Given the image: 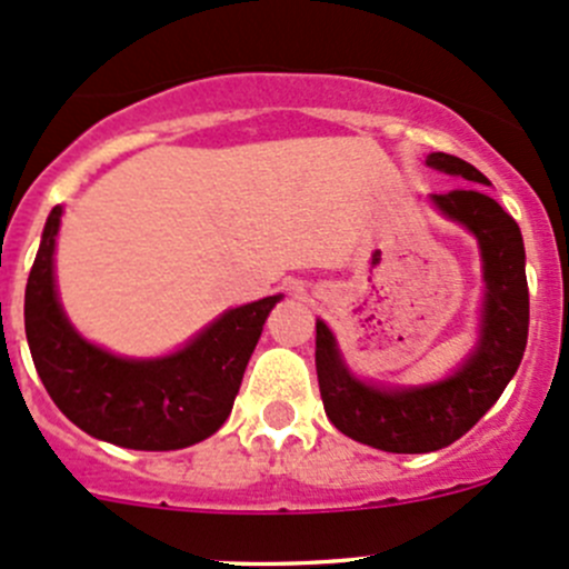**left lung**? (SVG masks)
I'll use <instances>...</instances> for the list:
<instances>
[{
	"mask_svg": "<svg viewBox=\"0 0 569 569\" xmlns=\"http://www.w3.org/2000/svg\"><path fill=\"white\" fill-rule=\"evenodd\" d=\"M427 164L468 181L432 194V203L479 239L487 300L476 352L438 386L382 391L349 375L332 332L317 321V377L327 418L347 438L393 455H427L460 440L509 386L529 338V283L518 222L481 189L490 181L473 164L451 153H429Z\"/></svg>",
	"mask_w": 569,
	"mask_h": 569,
	"instance_id": "8db88e82",
	"label": "left lung"
}]
</instances>
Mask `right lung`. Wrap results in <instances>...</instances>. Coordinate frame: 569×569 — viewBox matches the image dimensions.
<instances>
[{"instance_id":"1","label":"right lung","mask_w":569,"mask_h":569,"mask_svg":"<svg viewBox=\"0 0 569 569\" xmlns=\"http://www.w3.org/2000/svg\"><path fill=\"white\" fill-rule=\"evenodd\" d=\"M60 214L54 206L30 269L24 327L40 382L62 416L93 438L140 451L187 449L214 435L231 416L263 321L280 297L222 313L168 358H114L84 341L57 302L51 256Z\"/></svg>"}]
</instances>
